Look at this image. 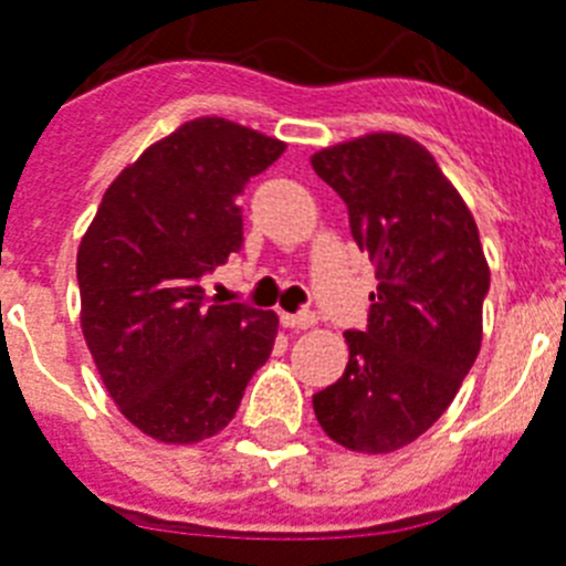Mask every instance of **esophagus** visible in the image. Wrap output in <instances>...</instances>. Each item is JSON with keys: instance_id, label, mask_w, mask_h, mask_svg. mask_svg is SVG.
Wrapping results in <instances>:
<instances>
[{"instance_id": "1", "label": "esophagus", "mask_w": 566, "mask_h": 566, "mask_svg": "<svg viewBox=\"0 0 566 566\" xmlns=\"http://www.w3.org/2000/svg\"><path fill=\"white\" fill-rule=\"evenodd\" d=\"M280 321H283V326H289V329H310V326H315V312L310 310H301V312H283L280 315Z\"/></svg>"}]
</instances>
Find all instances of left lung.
<instances>
[{"instance_id":"8db88e82","label":"left lung","mask_w":566,"mask_h":566,"mask_svg":"<svg viewBox=\"0 0 566 566\" xmlns=\"http://www.w3.org/2000/svg\"><path fill=\"white\" fill-rule=\"evenodd\" d=\"M376 265L367 329L344 333V376L312 396L329 440L387 454L422 437L480 353L489 294L474 217L408 135L373 133L312 156Z\"/></svg>"}]
</instances>
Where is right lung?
<instances>
[{"mask_svg":"<svg viewBox=\"0 0 566 566\" xmlns=\"http://www.w3.org/2000/svg\"><path fill=\"white\" fill-rule=\"evenodd\" d=\"M283 149L226 118L188 120L112 181L81 240L83 335L120 413L153 440L222 431L272 356L277 315L208 306L199 280L242 249V190Z\"/></svg>","mask_w":566,"mask_h":566,"instance_id":"right-lung-1","label":"right lung"}]
</instances>
